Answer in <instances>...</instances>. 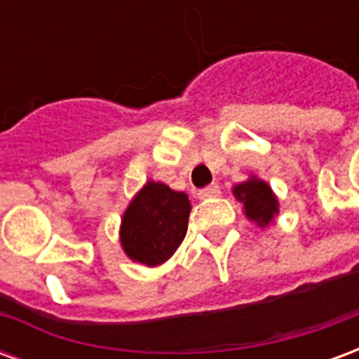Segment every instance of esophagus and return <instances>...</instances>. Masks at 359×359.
Here are the masks:
<instances>
[{
	"label": "esophagus",
	"mask_w": 359,
	"mask_h": 359,
	"mask_svg": "<svg viewBox=\"0 0 359 359\" xmlns=\"http://www.w3.org/2000/svg\"><path fill=\"white\" fill-rule=\"evenodd\" d=\"M221 194V190H219L217 184H210L208 188H202L200 192H198V198L200 200H210V198H217Z\"/></svg>",
	"instance_id": "1"
}]
</instances>
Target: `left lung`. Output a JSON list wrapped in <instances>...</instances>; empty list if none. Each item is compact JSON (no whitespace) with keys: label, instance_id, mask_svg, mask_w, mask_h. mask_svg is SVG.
Returning a JSON list of instances; mask_svg holds the SVG:
<instances>
[{"label":"left lung","instance_id":"1","mask_svg":"<svg viewBox=\"0 0 359 359\" xmlns=\"http://www.w3.org/2000/svg\"><path fill=\"white\" fill-rule=\"evenodd\" d=\"M233 196L242 203V210L248 221L262 229L269 226L278 215V198L273 188L256 175H250L241 184H234Z\"/></svg>","mask_w":359,"mask_h":359}]
</instances>
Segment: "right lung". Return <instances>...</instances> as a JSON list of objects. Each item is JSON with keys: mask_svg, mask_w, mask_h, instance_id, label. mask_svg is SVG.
<instances>
[{"mask_svg": "<svg viewBox=\"0 0 359 359\" xmlns=\"http://www.w3.org/2000/svg\"><path fill=\"white\" fill-rule=\"evenodd\" d=\"M192 203L184 192L148 180L126 205L118 241L134 264L157 267L177 252L187 236Z\"/></svg>", "mask_w": 359, "mask_h": 359, "instance_id": "obj_1", "label": "right lung"}]
</instances>
